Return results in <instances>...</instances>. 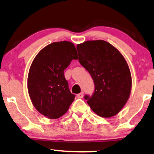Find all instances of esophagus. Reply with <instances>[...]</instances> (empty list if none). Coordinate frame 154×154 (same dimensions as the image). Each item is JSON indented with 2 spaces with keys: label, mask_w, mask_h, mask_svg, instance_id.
<instances>
[{
  "label": "esophagus",
  "mask_w": 154,
  "mask_h": 154,
  "mask_svg": "<svg viewBox=\"0 0 154 154\" xmlns=\"http://www.w3.org/2000/svg\"><path fill=\"white\" fill-rule=\"evenodd\" d=\"M84 96V92H81L80 94H78L77 95V97L78 98H82Z\"/></svg>",
  "instance_id": "1"
}]
</instances>
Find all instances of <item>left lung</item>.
<instances>
[{
	"label": "left lung",
	"instance_id": "1",
	"mask_svg": "<svg viewBox=\"0 0 154 154\" xmlns=\"http://www.w3.org/2000/svg\"><path fill=\"white\" fill-rule=\"evenodd\" d=\"M79 61L95 85L91 97L86 95L91 110L102 118H110L124 107L130 96L132 76L121 53L103 40L77 44Z\"/></svg>",
	"mask_w": 154,
	"mask_h": 154
}]
</instances>
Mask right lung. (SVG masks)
Returning a JSON list of instances; mask_svg holds the SVG:
<instances>
[{"label":"right lung","mask_w":154,"mask_h":154,"mask_svg":"<svg viewBox=\"0 0 154 154\" xmlns=\"http://www.w3.org/2000/svg\"><path fill=\"white\" fill-rule=\"evenodd\" d=\"M77 53L72 43L53 42L42 49L32 61L27 89L34 108L43 116L57 119L67 111L75 96L69 91L64 70Z\"/></svg>","instance_id":"obj_1"}]
</instances>
